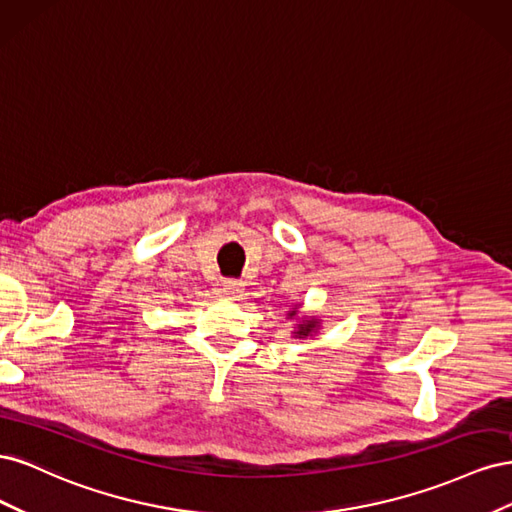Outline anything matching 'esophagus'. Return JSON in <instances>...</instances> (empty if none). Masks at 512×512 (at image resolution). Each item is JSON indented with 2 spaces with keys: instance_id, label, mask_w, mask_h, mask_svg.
Returning <instances> with one entry per match:
<instances>
[{
  "instance_id": "esophagus-1",
  "label": "esophagus",
  "mask_w": 512,
  "mask_h": 512,
  "mask_svg": "<svg viewBox=\"0 0 512 512\" xmlns=\"http://www.w3.org/2000/svg\"><path fill=\"white\" fill-rule=\"evenodd\" d=\"M243 286H245V284H243L241 280H224V282L220 284V292L224 294V297L237 299V297H241Z\"/></svg>"
}]
</instances>
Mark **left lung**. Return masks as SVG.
Segmentation results:
<instances>
[{"label":"left lung","instance_id":"left-lung-1","mask_svg":"<svg viewBox=\"0 0 512 512\" xmlns=\"http://www.w3.org/2000/svg\"><path fill=\"white\" fill-rule=\"evenodd\" d=\"M299 307H301V305H292V309H290V312L286 314V318H294V316H297V314H299ZM318 329H320V320H318V318H314V316H309V318L299 320L297 329L292 331V335L297 337V339H307V337L316 335V333H318Z\"/></svg>","mask_w":512,"mask_h":512}]
</instances>
